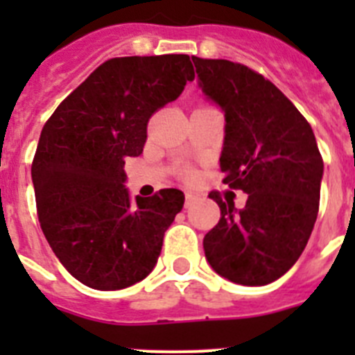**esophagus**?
Listing matches in <instances>:
<instances>
[{
	"mask_svg": "<svg viewBox=\"0 0 355 355\" xmlns=\"http://www.w3.org/2000/svg\"><path fill=\"white\" fill-rule=\"evenodd\" d=\"M196 200H197L196 193H192V192L184 193V208H190V206H192Z\"/></svg>",
	"mask_w": 355,
	"mask_h": 355,
	"instance_id": "34e87169",
	"label": "esophagus"
}]
</instances>
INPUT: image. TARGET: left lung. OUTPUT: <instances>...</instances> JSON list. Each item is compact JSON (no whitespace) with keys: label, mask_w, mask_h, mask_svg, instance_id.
<instances>
[{"label":"left lung","mask_w":355,"mask_h":355,"mask_svg":"<svg viewBox=\"0 0 355 355\" xmlns=\"http://www.w3.org/2000/svg\"><path fill=\"white\" fill-rule=\"evenodd\" d=\"M192 62L199 89L224 112V183L249 196L241 209L211 196L220 220L202 240L206 259L231 283L263 286L306 249L324 162L309 122L272 81L229 60Z\"/></svg>","instance_id":"1"}]
</instances>
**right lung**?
Masks as SVG:
<instances>
[{
    "mask_svg": "<svg viewBox=\"0 0 355 355\" xmlns=\"http://www.w3.org/2000/svg\"><path fill=\"white\" fill-rule=\"evenodd\" d=\"M193 78L188 55L112 58L44 124L31 165L40 227L85 286L122 290L156 266L184 196L165 188L131 199L124 163L142 155L150 115Z\"/></svg>",
    "mask_w": 355,
    "mask_h": 355,
    "instance_id": "1",
    "label": "right lung"
}]
</instances>
